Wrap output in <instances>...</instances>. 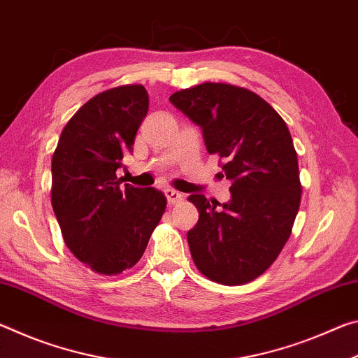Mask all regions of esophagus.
Wrapping results in <instances>:
<instances>
[{"label": "esophagus", "instance_id": "esophagus-1", "mask_svg": "<svg viewBox=\"0 0 358 358\" xmlns=\"http://www.w3.org/2000/svg\"><path fill=\"white\" fill-rule=\"evenodd\" d=\"M164 192H166L167 202L171 203V205H175V203H178V202L183 201V194L178 192V191H175V189H171V187H169V189H166Z\"/></svg>", "mask_w": 358, "mask_h": 358}]
</instances>
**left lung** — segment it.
I'll return each instance as SVG.
<instances>
[{"mask_svg":"<svg viewBox=\"0 0 358 358\" xmlns=\"http://www.w3.org/2000/svg\"><path fill=\"white\" fill-rule=\"evenodd\" d=\"M171 102L201 126L207 151L222 157L232 181L227 203L187 197L199 210L187 232L194 264L226 286L256 280L280 256L300 207L299 159L287 124L260 96L229 83L196 85L173 93Z\"/></svg>","mask_w":358,"mask_h":358,"instance_id":"left-lung-1","label":"left lung"}]
</instances>
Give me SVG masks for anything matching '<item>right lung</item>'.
Returning a JSON list of instances; mask_svg holds the SVG:
<instances>
[{
    "label": "right lung",
    "mask_w": 358,
    "mask_h": 358,
    "mask_svg": "<svg viewBox=\"0 0 358 358\" xmlns=\"http://www.w3.org/2000/svg\"><path fill=\"white\" fill-rule=\"evenodd\" d=\"M148 112L142 85L96 94L76 112L52 157V207L66 246L99 275H120L141 260L166 210L155 187L117 178Z\"/></svg>",
    "instance_id": "add662e5"
}]
</instances>
